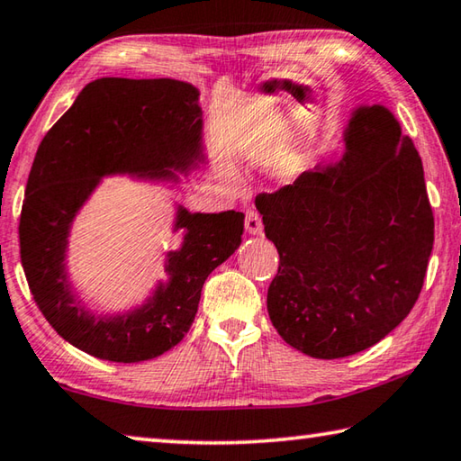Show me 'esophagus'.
I'll use <instances>...</instances> for the list:
<instances>
[{"mask_svg":"<svg viewBox=\"0 0 461 461\" xmlns=\"http://www.w3.org/2000/svg\"><path fill=\"white\" fill-rule=\"evenodd\" d=\"M245 226H247V230L251 232V235H259V232L263 230L261 214L257 212V210H247V212H245Z\"/></svg>","mask_w":461,"mask_h":461,"instance_id":"1","label":"esophagus"}]
</instances>
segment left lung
<instances>
[{"label":"left lung","instance_id":"1","mask_svg":"<svg viewBox=\"0 0 461 461\" xmlns=\"http://www.w3.org/2000/svg\"><path fill=\"white\" fill-rule=\"evenodd\" d=\"M346 148L340 164L255 198L279 253L269 318L324 360L370 348L409 316L433 249L421 156L391 113L358 109Z\"/></svg>","mask_w":461,"mask_h":461}]
</instances>
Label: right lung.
<instances>
[{"instance_id":"add662e5","label":"right lung","mask_w":461,"mask_h":461,"mask_svg":"<svg viewBox=\"0 0 461 461\" xmlns=\"http://www.w3.org/2000/svg\"><path fill=\"white\" fill-rule=\"evenodd\" d=\"M198 91L172 78H96L38 145L20 214V257L38 310L78 350L109 362L156 358L188 334L206 277L240 245L243 212L190 214L169 284L123 318L96 320L75 303L64 276L72 216L104 174L167 176L200 156Z\"/></svg>"}]
</instances>
